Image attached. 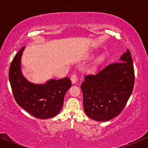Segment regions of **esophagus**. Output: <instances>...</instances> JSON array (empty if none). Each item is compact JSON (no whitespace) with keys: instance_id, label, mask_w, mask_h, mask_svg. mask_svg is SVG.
<instances>
[{"instance_id":"34e87169","label":"esophagus","mask_w":148,"mask_h":148,"mask_svg":"<svg viewBox=\"0 0 148 148\" xmlns=\"http://www.w3.org/2000/svg\"><path fill=\"white\" fill-rule=\"evenodd\" d=\"M71 82L73 84H76V82H77V76L75 74H73L71 77Z\"/></svg>"}]
</instances>
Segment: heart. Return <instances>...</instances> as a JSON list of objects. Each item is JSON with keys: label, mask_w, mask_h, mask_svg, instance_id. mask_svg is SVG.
<instances>
[{"label": "heart", "mask_w": 148, "mask_h": 148, "mask_svg": "<svg viewBox=\"0 0 148 148\" xmlns=\"http://www.w3.org/2000/svg\"><path fill=\"white\" fill-rule=\"evenodd\" d=\"M103 60H104V57H103L102 56H99L98 59H97V62H98V63H100V62H102L103 61Z\"/></svg>", "instance_id": "obj_1"}]
</instances>
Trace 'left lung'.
<instances>
[{"label":"left lung","mask_w":148,"mask_h":148,"mask_svg":"<svg viewBox=\"0 0 148 148\" xmlns=\"http://www.w3.org/2000/svg\"><path fill=\"white\" fill-rule=\"evenodd\" d=\"M134 67L129 49L119 62L109 64L96 75L85 77L81 86L87 116L108 121L122 112L133 92Z\"/></svg>","instance_id":"8db88e82"}]
</instances>
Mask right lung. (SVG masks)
Segmentation results:
<instances>
[{"instance_id": "add662e5", "label": "right lung", "mask_w": 148, "mask_h": 148, "mask_svg": "<svg viewBox=\"0 0 148 148\" xmlns=\"http://www.w3.org/2000/svg\"><path fill=\"white\" fill-rule=\"evenodd\" d=\"M24 46L19 50L9 68V82L17 104L36 118L55 116L61 110L64 97L71 86L69 77L50 79L44 84H34L23 75L21 58Z\"/></svg>"}]
</instances>
